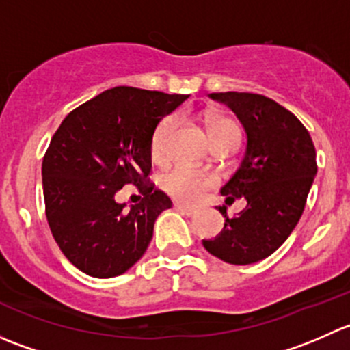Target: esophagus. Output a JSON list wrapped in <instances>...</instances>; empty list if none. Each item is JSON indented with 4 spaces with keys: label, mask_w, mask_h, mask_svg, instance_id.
<instances>
[{
    "label": "esophagus",
    "mask_w": 350,
    "mask_h": 350,
    "mask_svg": "<svg viewBox=\"0 0 350 350\" xmlns=\"http://www.w3.org/2000/svg\"><path fill=\"white\" fill-rule=\"evenodd\" d=\"M176 210H179L183 215H186V217H195V215L198 213L196 210H193V208L185 206V204H176Z\"/></svg>",
    "instance_id": "obj_1"
}]
</instances>
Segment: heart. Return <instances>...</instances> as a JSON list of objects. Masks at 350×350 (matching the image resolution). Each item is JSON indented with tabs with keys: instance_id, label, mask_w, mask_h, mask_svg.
<instances>
[{
	"instance_id": "1",
	"label": "heart",
	"mask_w": 350,
	"mask_h": 350,
	"mask_svg": "<svg viewBox=\"0 0 350 350\" xmlns=\"http://www.w3.org/2000/svg\"><path fill=\"white\" fill-rule=\"evenodd\" d=\"M174 125V116H167L154 130L152 140H150V154L154 159L164 157ZM206 129L211 144L225 142V140H232V142L237 144L239 137H241L237 123L227 116H210V118H206ZM215 185H217L215 174L195 171V169H189L186 165H174L161 176V188L167 195L183 201V203H196L203 196V193Z\"/></svg>"
}]
</instances>
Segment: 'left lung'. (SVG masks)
I'll list each match as a JSON object with an SVG mask.
<instances>
[{
    "instance_id": "left-lung-1",
    "label": "left lung",
    "mask_w": 350,
    "mask_h": 350,
    "mask_svg": "<svg viewBox=\"0 0 350 350\" xmlns=\"http://www.w3.org/2000/svg\"><path fill=\"white\" fill-rule=\"evenodd\" d=\"M227 105L247 133L237 171L221 186L225 203L243 198L247 206L227 217L224 230L203 247L224 262L247 266L269 257L295 230L317 176V152L308 130L280 103L254 93H211Z\"/></svg>"
}]
</instances>
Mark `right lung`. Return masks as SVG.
<instances>
[{
	"label": "right lung",
	"instance_id": "right-lung-1",
	"mask_svg": "<svg viewBox=\"0 0 350 350\" xmlns=\"http://www.w3.org/2000/svg\"><path fill=\"white\" fill-rule=\"evenodd\" d=\"M188 94L118 86L66 116L42 162L45 215L59 249L93 278L126 273L146 254L167 195L149 185L150 140L159 122ZM125 184L139 188L140 204H116Z\"/></svg>",
	"mask_w": 350,
	"mask_h": 350
}]
</instances>
